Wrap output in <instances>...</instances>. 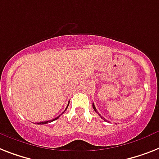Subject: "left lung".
<instances>
[{
    "instance_id": "1",
    "label": "left lung",
    "mask_w": 159,
    "mask_h": 159,
    "mask_svg": "<svg viewBox=\"0 0 159 159\" xmlns=\"http://www.w3.org/2000/svg\"><path fill=\"white\" fill-rule=\"evenodd\" d=\"M92 106H93V109H94V110L95 111V112H96V113H97V110H96V109H95V105H94V104H92ZM99 115H100V114H99ZM100 117H101V116H100ZM102 118H103V117H102ZM103 119L104 120V121H106V120H105V118H103Z\"/></svg>"
}]
</instances>
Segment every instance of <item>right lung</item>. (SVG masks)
I'll return each instance as SVG.
<instances>
[{
  "mask_svg": "<svg viewBox=\"0 0 159 159\" xmlns=\"http://www.w3.org/2000/svg\"><path fill=\"white\" fill-rule=\"evenodd\" d=\"M68 106H67V108H66V109H65V110H66V109H68ZM65 110H64V111H65ZM59 116H60V115H59ZM59 116H58L57 117H55V118H54V119L50 120V121H46V122H38V123H37V124H46V123H48V122H53V121H55V120L58 119V118H59Z\"/></svg>",
  "mask_w": 159,
  "mask_h": 159,
  "instance_id": "1",
  "label": "right lung"
}]
</instances>
